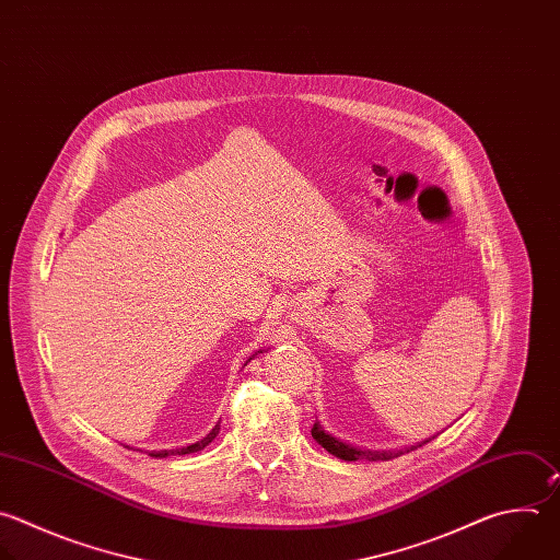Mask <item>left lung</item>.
Returning a JSON list of instances; mask_svg holds the SVG:
<instances>
[{
	"instance_id": "left-lung-1",
	"label": "left lung",
	"mask_w": 560,
	"mask_h": 560,
	"mask_svg": "<svg viewBox=\"0 0 560 560\" xmlns=\"http://www.w3.org/2000/svg\"><path fill=\"white\" fill-rule=\"evenodd\" d=\"M312 438L331 455L345 459V462H358V459H366V462H387V459H394V457H400L409 451H416L418 446L427 444L429 440L416 444V446H405V448H392V451H371V448H360V446H353L349 442H342L340 438H334L331 433H327L320 422L316 420L314 422V429H312Z\"/></svg>"
}]
</instances>
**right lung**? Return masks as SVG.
I'll return each instance as SVG.
<instances>
[{"label": "right lung", "mask_w": 560, "mask_h": 560, "mask_svg": "<svg viewBox=\"0 0 560 560\" xmlns=\"http://www.w3.org/2000/svg\"><path fill=\"white\" fill-rule=\"evenodd\" d=\"M266 349H259V351H255L246 362H250L257 353H264ZM218 433H220V422L213 427V431L207 435V438H202L200 442H196V444H189V446H182V448H171V451H149V457H158V459H162V457H168V455H189V453H198V451H202L205 446H209L215 438H218Z\"/></svg>", "instance_id": "right-lung-1"}]
</instances>
